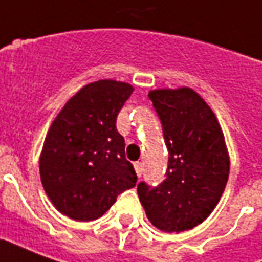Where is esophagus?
Instances as JSON below:
<instances>
[{
  "label": "esophagus",
  "instance_id": "34e87169",
  "mask_svg": "<svg viewBox=\"0 0 262 262\" xmlns=\"http://www.w3.org/2000/svg\"><path fill=\"white\" fill-rule=\"evenodd\" d=\"M134 168H135V172H137V175H138V178H141V175H142V172H144L142 164H141V162H135Z\"/></svg>",
  "mask_w": 262,
  "mask_h": 262
}]
</instances>
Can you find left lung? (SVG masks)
<instances>
[{
	"mask_svg": "<svg viewBox=\"0 0 262 262\" xmlns=\"http://www.w3.org/2000/svg\"><path fill=\"white\" fill-rule=\"evenodd\" d=\"M162 124L168 148L165 181L138 183L146 217L157 229L179 233L210 214L224 192L230 162L216 116L192 89L148 94Z\"/></svg>",
	"mask_w": 262,
	"mask_h": 262,
	"instance_id": "1",
	"label": "left lung"
}]
</instances>
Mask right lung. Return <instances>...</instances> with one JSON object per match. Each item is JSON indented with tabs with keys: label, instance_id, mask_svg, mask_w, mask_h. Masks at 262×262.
Returning <instances> with one entry per match:
<instances>
[{
	"label": "right lung",
	"instance_id": "right-lung-1",
	"mask_svg": "<svg viewBox=\"0 0 262 262\" xmlns=\"http://www.w3.org/2000/svg\"><path fill=\"white\" fill-rule=\"evenodd\" d=\"M133 90L116 80L87 84L66 103L46 135L39 161L42 185L57 210L73 220L101 217L137 183L116 127Z\"/></svg>",
	"mask_w": 262,
	"mask_h": 262
}]
</instances>
